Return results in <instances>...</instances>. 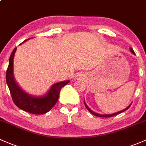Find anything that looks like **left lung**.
Instances as JSON below:
<instances>
[{"instance_id": "left-lung-1", "label": "left lung", "mask_w": 146, "mask_h": 146, "mask_svg": "<svg viewBox=\"0 0 146 146\" xmlns=\"http://www.w3.org/2000/svg\"><path fill=\"white\" fill-rule=\"evenodd\" d=\"M130 51H131V52H132L133 54H135V52H134V50H133V49L131 48V47H130ZM84 103H85V107H86V108H87V109L89 111H90V113H92V114H93L94 115H95V116H97V117H113V116L117 115L119 114V113H122V112H124V111H125V110H127V109H128L129 108L130 106H131V104H130V105L129 106L127 107V108H126L125 109H124V110H120V111H119V112H117V113H113V114H108V115H101V114H99V113H95V112H94L93 110H92L91 109H90V108H89V107L87 106V104H86V103H85V101H84Z\"/></svg>"}]
</instances>
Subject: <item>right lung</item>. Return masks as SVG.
I'll list each match as a JSON object with an SVG mask.
<instances>
[{
	"label": "right lung",
	"instance_id": "add662e5",
	"mask_svg": "<svg viewBox=\"0 0 146 146\" xmlns=\"http://www.w3.org/2000/svg\"><path fill=\"white\" fill-rule=\"evenodd\" d=\"M28 40L29 39L26 40L23 42ZM17 47H15L10 55L9 65L6 71V82L13 102L18 108L30 113L40 115L47 113L57 102L61 88L69 83L70 80L62 81L54 84L45 96H33L25 92L15 82L13 76V59Z\"/></svg>",
	"mask_w": 146,
	"mask_h": 146
}]
</instances>
